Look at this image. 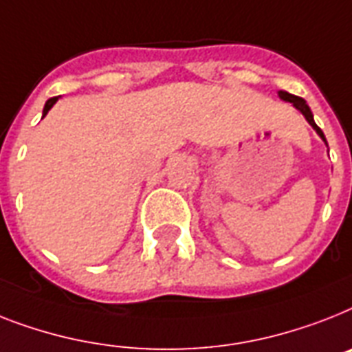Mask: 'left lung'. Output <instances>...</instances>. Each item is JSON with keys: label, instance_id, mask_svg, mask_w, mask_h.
<instances>
[{"label": "left lung", "instance_id": "8db88e82", "mask_svg": "<svg viewBox=\"0 0 352 352\" xmlns=\"http://www.w3.org/2000/svg\"><path fill=\"white\" fill-rule=\"evenodd\" d=\"M278 97H280V99H282V101H285V102H291V104H293V107H295L296 110H298L300 113H302V116L305 117V121L309 122L311 126H313V130H315L316 133H318V135H320V139H322V141L325 142V146H327V141H325V135H324V131H322V130H320L318 126H316L315 119H313V111H311V108L307 107V102H305L304 99H302V97H298V96H293V94H289V92H284V90H278Z\"/></svg>", "mask_w": 352, "mask_h": 352}]
</instances>
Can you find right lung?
Returning a JSON list of instances; mask_svg holds the SVG:
<instances>
[{
  "instance_id": "add662e5",
  "label": "right lung",
  "mask_w": 352,
  "mask_h": 352,
  "mask_svg": "<svg viewBox=\"0 0 352 352\" xmlns=\"http://www.w3.org/2000/svg\"><path fill=\"white\" fill-rule=\"evenodd\" d=\"M57 99H59V97H52V99H48V101L45 102V108H43V117L47 116V113H48V110H50V108H52L54 104H56V102H57Z\"/></svg>"
}]
</instances>
